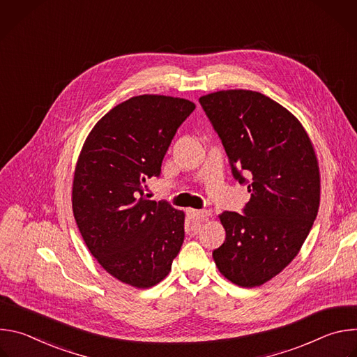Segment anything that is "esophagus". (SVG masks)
<instances>
[{
    "label": "esophagus",
    "mask_w": 357,
    "mask_h": 357,
    "mask_svg": "<svg viewBox=\"0 0 357 357\" xmlns=\"http://www.w3.org/2000/svg\"><path fill=\"white\" fill-rule=\"evenodd\" d=\"M188 216L195 220V222H203L206 220L211 216L209 211H195V209H189L188 211Z\"/></svg>",
    "instance_id": "obj_1"
}]
</instances>
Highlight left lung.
Wrapping results in <instances>:
<instances>
[{
  "label": "left lung",
  "mask_w": 357,
  "mask_h": 357,
  "mask_svg": "<svg viewBox=\"0 0 357 357\" xmlns=\"http://www.w3.org/2000/svg\"><path fill=\"white\" fill-rule=\"evenodd\" d=\"M227 154L233 178L247 185L243 215L223 212L219 271L252 288L280 274L308 237L319 209V167L308 134L277 101L251 90L199 98Z\"/></svg>",
  "instance_id": "left-lung-1"
}]
</instances>
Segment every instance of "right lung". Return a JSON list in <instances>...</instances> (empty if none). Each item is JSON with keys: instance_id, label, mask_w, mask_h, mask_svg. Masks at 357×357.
Wrapping results in <instances>:
<instances>
[{"instance_id": "1", "label": "right lung", "mask_w": 357, "mask_h": 357, "mask_svg": "<svg viewBox=\"0 0 357 357\" xmlns=\"http://www.w3.org/2000/svg\"><path fill=\"white\" fill-rule=\"evenodd\" d=\"M189 100L144 94L116 106L90 131L73 179L79 231L109 274L149 288L171 271L185 238V215L167 200L145 199V179L161 175L162 160Z\"/></svg>"}]
</instances>
